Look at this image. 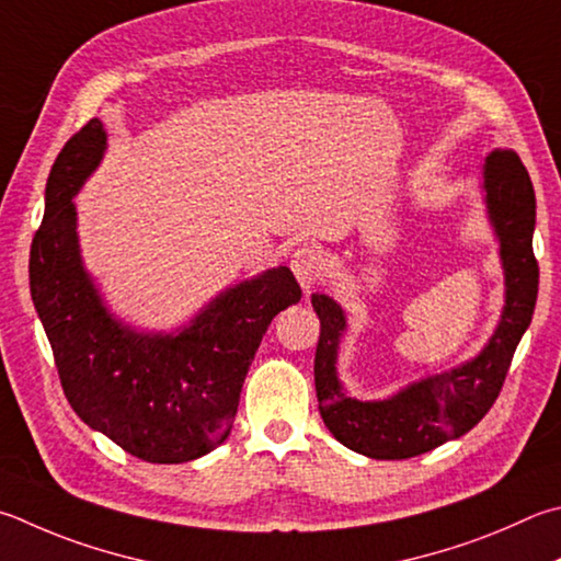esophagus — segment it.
<instances>
[{"label": "esophagus", "mask_w": 561, "mask_h": 561, "mask_svg": "<svg viewBox=\"0 0 561 561\" xmlns=\"http://www.w3.org/2000/svg\"><path fill=\"white\" fill-rule=\"evenodd\" d=\"M291 270L297 274L301 289L309 294L321 279V254L313 248L297 250L291 257Z\"/></svg>", "instance_id": "1"}]
</instances>
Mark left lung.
Here are the masks:
<instances>
[{
  "label": "left lung",
  "mask_w": 561,
  "mask_h": 561,
  "mask_svg": "<svg viewBox=\"0 0 561 561\" xmlns=\"http://www.w3.org/2000/svg\"><path fill=\"white\" fill-rule=\"evenodd\" d=\"M485 216L501 254L505 301L491 339L473 358L400 387L385 400H358L339 378L348 316L329 294H311L321 321L313 378L323 424L351 451L368 458H412L458 439L483 420L501 394L517 343L535 313L539 267L533 252L535 188L513 149H497L481 171Z\"/></svg>",
  "instance_id": "8db88e82"
}]
</instances>
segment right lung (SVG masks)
I'll return each instance as SVG.
<instances>
[{"label":"right lung","instance_id":"right-lung-1","mask_svg":"<svg viewBox=\"0 0 561 561\" xmlns=\"http://www.w3.org/2000/svg\"><path fill=\"white\" fill-rule=\"evenodd\" d=\"M105 149L95 117L50 169L28 260L32 299L80 420L141 461L186 463L228 439L262 335L301 289L279 264L222 289L174 331L122 321L85 270L73 203Z\"/></svg>","mask_w":561,"mask_h":561}]
</instances>
